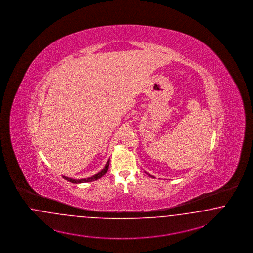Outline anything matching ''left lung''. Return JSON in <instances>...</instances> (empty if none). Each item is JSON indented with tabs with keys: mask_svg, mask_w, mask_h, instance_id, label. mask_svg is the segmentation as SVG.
I'll return each mask as SVG.
<instances>
[{
	"mask_svg": "<svg viewBox=\"0 0 253 253\" xmlns=\"http://www.w3.org/2000/svg\"><path fill=\"white\" fill-rule=\"evenodd\" d=\"M145 173H146L147 174H148V176H150V177H153V178H154V176H153V175H151V174H148V173H147V172H145Z\"/></svg>",
	"mask_w": 253,
	"mask_h": 253,
	"instance_id": "1",
	"label": "left lung"
}]
</instances>
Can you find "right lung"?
<instances>
[{"mask_svg":"<svg viewBox=\"0 0 253 253\" xmlns=\"http://www.w3.org/2000/svg\"><path fill=\"white\" fill-rule=\"evenodd\" d=\"M108 166H109V159H108V161L106 162V164H105V167H104V169H102L99 173H97V174H94V175H92V176H89V177H87V178H81V179H76V178H71V177H68V176H65V175H62V177L64 178V179H66L67 181H69V182H72V183L74 184H79V183H86V182H91V181H95L97 179H99V178H101L103 175H105L106 174V172H107V170H108Z\"/></svg>","mask_w":253,"mask_h":253,"instance_id":"1","label":"right lung"}]
</instances>
